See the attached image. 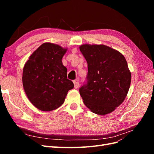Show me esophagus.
Returning <instances> with one entry per match:
<instances>
[{
  "label": "esophagus",
  "instance_id": "obj_1",
  "mask_svg": "<svg viewBox=\"0 0 154 154\" xmlns=\"http://www.w3.org/2000/svg\"><path fill=\"white\" fill-rule=\"evenodd\" d=\"M74 88H78L79 87V81H78V79H77V80H74Z\"/></svg>",
  "mask_w": 154,
  "mask_h": 154
}]
</instances>
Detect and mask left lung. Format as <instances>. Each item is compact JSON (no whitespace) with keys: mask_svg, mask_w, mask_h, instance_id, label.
I'll use <instances>...</instances> for the list:
<instances>
[{"mask_svg":"<svg viewBox=\"0 0 154 154\" xmlns=\"http://www.w3.org/2000/svg\"><path fill=\"white\" fill-rule=\"evenodd\" d=\"M88 64L87 84L80 88L83 103L93 113L104 116L123 103L131 82L127 60L118 51L103 44H83Z\"/></svg>","mask_w":154,"mask_h":154,"instance_id":"obj_1","label":"left lung"}]
</instances>
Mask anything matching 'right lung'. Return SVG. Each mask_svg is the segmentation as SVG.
Returning <instances> with one entry per match:
<instances>
[{"instance_id":"1","label":"right lung","mask_w":154,"mask_h":154,"mask_svg":"<svg viewBox=\"0 0 154 154\" xmlns=\"http://www.w3.org/2000/svg\"><path fill=\"white\" fill-rule=\"evenodd\" d=\"M67 50L57 44L44 43L24 65L23 87L27 98L40 110L58 109L64 103L68 91L74 88L62 61Z\"/></svg>"}]
</instances>
